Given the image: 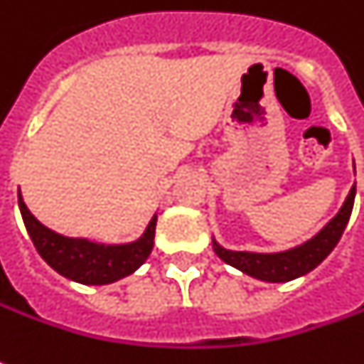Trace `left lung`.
I'll list each match as a JSON object with an SVG mask.
<instances>
[{
  "label": "left lung",
  "mask_w": 364,
  "mask_h": 364,
  "mask_svg": "<svg viewBox=\"0 0 364 364\" xmlns=\"http://www.w3.org/2000/svg\"><path fill=\"white\" fill-rule=\"evenodd\" d=\"M355 194H357V186L350 188L345 204L336 212L335 218L304 245L294 246L284 252L262 255V252H246V250H226L216 240H212L214 252L220 256L226 264L264 282H289V280L304 277L306 272L318 267L341 240L350 218V212H353Z\"/></svg>",
  "instance_id": "left-lung-1"
}]
</instances>
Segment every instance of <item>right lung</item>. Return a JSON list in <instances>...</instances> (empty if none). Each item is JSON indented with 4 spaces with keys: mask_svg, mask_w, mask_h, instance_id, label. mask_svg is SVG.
<instances>
[{
    "mask_svg": "<svg viewBox=\"0 0 364 364\" xmlns=\"http://www.w3.org/2000/svg\"><path fill=\"white\" fill-rule=\"evenodd\" d=\"M17 204L29 238L40 256L55 272L80 284H109L136 272L154 248L156 220L154 214L144 234L128 245H100L87 238H70L43 226L17 192Z\"/></svg>",
    "mask_w": 364,
    "mask_h": 364,
    "instance_id": "obj_1",
    "label": "right lung"
}]
</instances>
